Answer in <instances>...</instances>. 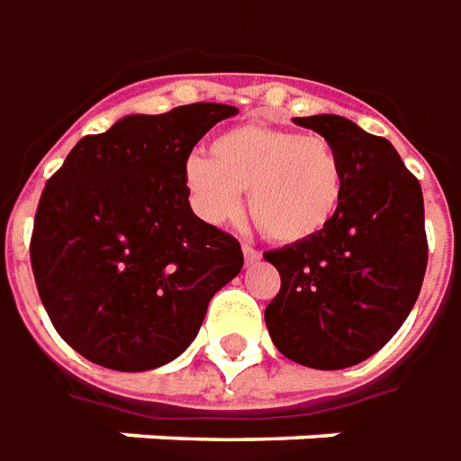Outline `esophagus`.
Instances as JSON below:
<instances>
[{
    "instance_id": "34e87169",
    "label": "esophagus",
    "mask_w": 461,
    "mask_h": 461,
    "mask_svg": "<svg viewBox=\"0 0 461 461\" xmlns=\"http://www.w3.org/2000/svg\"><path fill=\"white\" fill-rule=\"evenodd\" d=\"M243 256H246L248 263H256L258 258H260V250L253 246H248V243H243Z\"/></svg>"
}]
</instances>
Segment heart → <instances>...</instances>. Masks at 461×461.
Here are the masks:
<instances>
[{"mask_svg":"<svg viewBox=\"0 0 461 461\" xmlns=\"http://www.w3.org/2000/svg\"><path fill=\"white\" fill-rule=\"evenodd\" d=\"M185 188L195 213L213 225L238 221L248 191V211L276 243L320 236L338 213L345 171L325 136L243 123L215 136L208 158L185 161Z\"/></svg>","mask_w":461,"mask_h":461,"instance_id":"obj_1","label":"heart"}]
</instances>
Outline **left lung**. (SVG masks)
<instances>
[{
    "instance_id": "obj_1",
    "label": "left lung",
    "mask_w": 461,
    "mask_h": 461,
    "mask_svg": "<svg viewBox=\"0 0 461 461\" xmlns=\"http://www.w3.org/2000/svg\"><path fill=\"white\" fill-rule=\"evenodd\" d=\"M340 156L345 191L320 236L263 253L280 273L266 325L288 360L342 370L367 360L410 315L427 270L420 181L382 136L322 113L295 119Z\"/></svg>"
}]
</instances>
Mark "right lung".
<instances>
[{"instance_id":"1","label":"right lung","mask_w":461,"mask_h":461,"mask_svg":"<svg viewBox=\"0 0 461 461\" xmlns=\"http://www.w3.org/2000/svg\"><path fill=\"white\" fill-rule=\"evenodd\" d=\"M228 104L126 116L84 136L39 198L29 243L39 298L101 367H161L194 342L208 303L240 273L230 233L191 211L185 161Z\"/></svg>"}]
</instances>
